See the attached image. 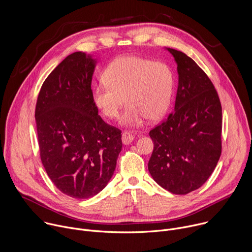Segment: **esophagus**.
Returning a JSON list of instances; mask_svg holds the SVG:
<instances>
[{
    "instance_id": "34e87169",
    "label": "esophagus",
    "mask_w": 252,
    "mask_h": 252,
    "mask_svg": "<svg viewBox=\"0 0 252 252\" xmlns=\"http://www.w3.org/2000/svg\"><path fill=\"white\" fill-rule=\"evenodd\" d=\"M133 139H134V136H133L132 134L128 133V132H124L123 135H122V141H123V143L126 144V145H127V144H129L130 142H132Z\"/></svg>"
}]
</instances>
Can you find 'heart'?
I'll return each mask as SVG.
<instances>
[{
	"label": "heart",
	"instance_id": "1",
	"mask_svg": "<svg viewBox=\"0 0 252 252\" xmlns=\"http://www.w3.org/2000/svg\"><path fill=\"white\" fill-rule=\"evenodd\" d=\"M105 85L93 88L92 100L99 112L116 119L124 102L127 104L122 122L137 126L147 119H161L168 109L173 93V75L160 62L134 55L121 56L103 72Z\"/></svg>",
	"mask_w": 252,
	"mask_h": 252
}]
</instances>
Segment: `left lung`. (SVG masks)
<instances>
[{
	"label": "left lung",
	"instance_id": "obj_1",
	"mask_svg": "<svg viewBox=\"0 0 252 252\" xmlns=\"http://www.w3.org/2000/svg\"><path fill=\"white\" fill-rule=\"evenodd\" d=\"M177 63L174 112L149 131L154 147L148 171L176 195L199 189L215 170L221 153V106L207 74L185 53L167 48Z\"/></svg>",
	"mask_w": 252,
	"mask_h": 252
}]
</instances>
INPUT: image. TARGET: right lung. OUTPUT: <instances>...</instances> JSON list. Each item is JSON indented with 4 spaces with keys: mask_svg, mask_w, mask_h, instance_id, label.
Segmentation results:
<instances>
[{
    "mask_svg": "<svg viewBox=\"0 0 252 252\" xmlns=\"http://www.w3.org/2000/svg\"><path fill=\"white\" fill-rule=\"evenodd\" d=\"M96 60L78 51L48 75L39 91L35 122L41 162L56 188L88 199L111 180L122 131L106 124L92 100Z\"/></svg>",
    "mask_w": 252,
    "mask_h": 252,
    "instance_id": "obj_1",
    "label": "right lung"
}]
</instances>
